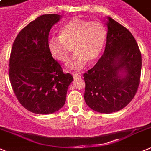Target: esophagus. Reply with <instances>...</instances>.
Returning <instances> with one entry per match:
<instances>
[{"label": "esophagus", "instance_id": "obj_1", "mask_svg": "<svg viewBox=\"0 0 151 151\" xmlns=\"http://www.w3.org/2000/svg\"><path fill=\"white\" fill-rule=\"evenodd\" d=\"M73 77L74 79H76V78H81V75L78 74V73H75V74L73 75Z\"/></svg>", "mask_w": 151, "mask_h": 151}]
</instances>
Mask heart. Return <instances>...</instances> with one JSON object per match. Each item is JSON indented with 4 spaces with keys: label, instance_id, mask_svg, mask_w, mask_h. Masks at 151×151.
I'll return each mask as SVG.
<instances>
[{
    "label": "heart",
    "instance_id": "1",
    "mask_svg": "<svg viewBox=\"0 0 151 151\" xmlns=\"http://www.w3.org/2000/svg\"><path fill=\"white\" fill-rule=\"evenodd\" d=\"M106 28L102 22L73 19L60 28V37L49 38L48 48L54 58L66 62L73 46L76 54L66 67L78 71L88 61L92 63L97 60L106 45Z\"/></svg>",
    "mask_w": 151,
    "mask_h": 151
}]
</instances>
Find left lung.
<instances>
[{
	"label": "left lung",
	"instance_id": "8db88e82",
	"mask_svg": "<svg viewBox=\"0 0 151 151\" xmlns=\"http://www.w3.org/2000/svg\"><path fill=\"white\" fill-rule=\"evenodd\" d=\"M104 53L84 74L85 101L99 113L121 110L135 96L140 82L142 55L135 38L126 27L107 16Z\"/></svg>",
	"mask_w": 151,
	"mask_h": 151
}]
</instances>
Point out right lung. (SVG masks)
Masks as SVG:
<instances>
[{"label": "right lung", "instance_id": "1", "mask_svg": "<svg viewBox=\"0 0 151 151\" xmlns=\"http://www.w3.org/2000/svg\"><path fill=\"white\" fill-rule=\"evenodd\" d=\"M62 16H39L19 33L12 47L9 76L19 103L38 114L55 113L66 102L73 78L64 74L48 48L51 28Z\"/></svg>", "mask_w": 151, "mask_h": 151}]
</instances>
